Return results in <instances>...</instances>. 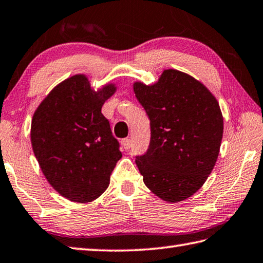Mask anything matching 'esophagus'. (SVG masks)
Here are the masks:
<instances>
[{
	"instance_id": "1",
	"label": "esophagus",
	"mask_w": 263,
	"mask_h": 263,
	"mask_svg": "<svg viewBox=\"0 0 263 263\" xmlns=\"http://www.w3.org/2000/svg\"><path fill=\"white\" fill-rule=\"evenodd\" d=\"M121 145L123 146L125 150H129L130 146H132V142H130L129 138H123V140L121 141Z\"/></svg>"
}]
</instances>
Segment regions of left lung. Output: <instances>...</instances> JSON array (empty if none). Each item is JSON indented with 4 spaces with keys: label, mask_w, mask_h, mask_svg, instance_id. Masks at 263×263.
<instances>
[{
    "label": "left lung",
    "mask_w": 263,
    "mask_h": 263,
    "mask_svg": "<svg viewBox=\"0 0 263 263\" xmlns=\"http://www.w3.org/2000/svg\"><path fill=\"white\" fill-rule=\"evenodd\" d=\"M134 92L151 128L146 152L135 159L143 181L163 200H184L215 166L223 135L219 103L201 82L177 70H165L152 86L135 82Z\"/></svg>",
    "instance_id": "obj_1"
}]
</instances>
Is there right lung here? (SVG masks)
Returning <instances> with one entry per match:
<instances>
[{
  "label": "right lung",
  "instance_id": "obj_1",
  "mask_svg": "<svg viewBox=\"0 0 263 263\" xmlns=\"http://www.w3.org/2000/svg\"><path fill=\"white\" fill-rule=\"evenodd\" d=\"M115 85L92 90L77 74L54 87L34 112L31 142L43 175L59 195L76 202L95 200L107 189L122 157L102 106Z\"/></svg>",
  "mask_w": 263,
  "mask_h": 263
}]
</instances>
